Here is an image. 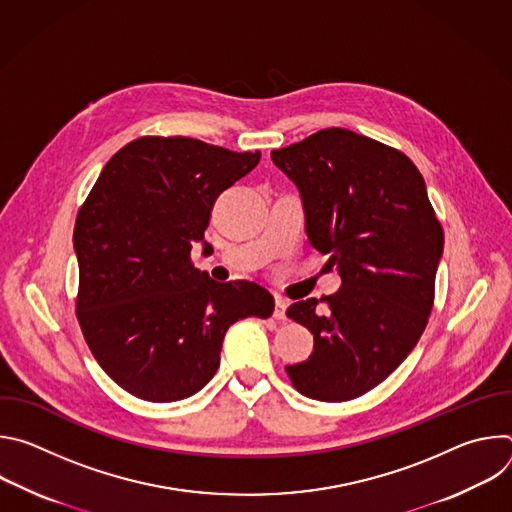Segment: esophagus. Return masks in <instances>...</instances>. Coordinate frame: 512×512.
<instances>
[{"label": "esophagus", "instance_id": "esophagus-1", "mask_svg": "<svg viewBox=\"0 0 512 512\" xmlns=\"http://www.w3.org/2000/svg\"><path fill=\"white\" fill-rule=\"evenodd\" d=\"M275 320H287V302L283 298L275 300V310H273Z\"/></svg>", "mask_w": 512, "mask_h": 512}]
</instances>
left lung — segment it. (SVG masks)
<instances>
[{
    "mask_svg": "<svg viewBox=\"0 0 512 512\" xmlns=\"http://www.w3.org/2000/svg\"><path fill=\"white\" fill-rule=\"evenodd\" d=\"M271 160L300 190L310 245L342 277L336 294L287 308L314 334V350L285 373L310 399H356L399 367L427 326L442 223L417 166L367 135L322 129Z\"/></svg>",
    "mask_w": 512,
    "mask_h": 512,
    "instance_id": "obj_1",
    "label": "left lung"
}]
</instances>
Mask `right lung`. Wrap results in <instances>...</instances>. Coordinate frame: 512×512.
Instances as JSON below:
<instances>
[{
    "label": "right lung",
    "mask_w": 512,
    "mask_h": 512,
    "mask_svg": "<svg viewBox=\"0 0 512 512\" xmlns=\"http://www.w3.org/2000/svg\"><path fill=\"white\" fill-rule=\"evenodd\" d=\"M259 160L143 135L105 164L79 208L77 320L101 369L133 397L172 403L198 393L221 364L229 326L273 314L263 285L218 283L190 259L216 198Z\"/></svg>",
    "instance_id": "1"
}]
</instances>
